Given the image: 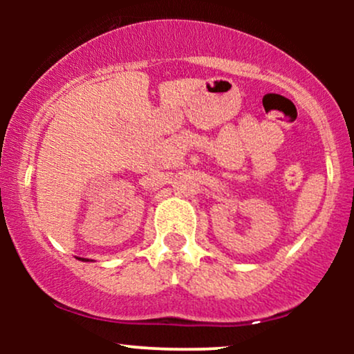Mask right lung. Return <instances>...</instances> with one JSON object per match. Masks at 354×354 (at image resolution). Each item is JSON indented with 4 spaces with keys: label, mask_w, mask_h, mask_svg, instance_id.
Returning <instances> with one entry per match:
<instances>
[{
    "label": "right lung",
    "mask_w": 354,
    "mask_h": 354,
    "mask_svg": "<svg viewBox=\"0 0 354 354\" xmlns=\"http://www.w3.org/2000/svg\"><path fill=\"white\" fill-rule=\"evenodd\" d=\"M83 261H88V259H83Z\"/></svg>",
    "instance_id": "right-lung-1"
}]
</instances>
